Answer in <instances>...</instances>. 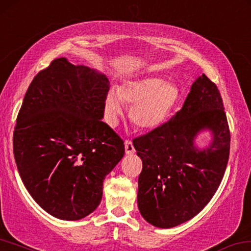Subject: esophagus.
<instances>
[{
    "mask_svg": "<svg viewBox=\"0 0 251 251\" xmlns=\"http://www.w3.org/2000/svg\"><path fill=\"white\" fill-rule=\"evenodd\" d=\"M125 148H126V155H132V153H134L133 145H132V142H131L130 140H126Z\"/></svg>",
    "mask_w": 251,
    "mask_h": 251,
    "instance_id": "esophagus-1",
    "label": "esophagus"
}]
</instances>
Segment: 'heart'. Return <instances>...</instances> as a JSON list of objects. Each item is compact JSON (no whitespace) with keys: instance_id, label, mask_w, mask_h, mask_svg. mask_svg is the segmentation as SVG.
<instances>
[{"instance_id":"heart-1","label":"heart","mask_w":251,"mask_h":251,"mask_svg":"<svg viewBox=\"0 0 251 251\" xmlns=\"http://www.w3.org/2000/svg\"><path fill=\"white\" fill-rule=\"evenodd\" d=\"M179 98L175 84L159 77L147 76L126 82L118 93L110 91L105 98V115L109 125L114 126L123 115V104L131 107V120L137 128L152 130L163 125Z\"/></svg>"}]
</instances>
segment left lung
<instances>
[{
    "label": "left lung",
    "instance_id": "8db88e82",
    "mask_svg": "<svg viewBox=\"0 0 251 251\" xmlns=\"http://www.w3.org/2000/svg\"><path fill=\"white\" fill-rule=\"evenodd\" d=\"M210 130L211 142L200 149L198 134ZM142 160L138 179V209L146 221L168 229L200 213L213 198L225 175L230 131L221 94L202 74L184 105L168 122L136 138Z\"/></svg>",
    "mask_w": 251,
    "mask_h": 251
}]
</instances>
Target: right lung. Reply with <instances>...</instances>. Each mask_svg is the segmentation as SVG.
<instances>
[{
    "instance_id": "add662e5",
    "label": "right lung",
    "mask_w": 251,
    "mask_h": 251,
    "mask_svg": "<svg viewBox=\"0 0 251 251\" xmlns=\"http://www.w3.org/2000/svg\"><path fill=\"white\" fill-rule=\"evenodd\" d=\"M107 77L61 57L38 73L13 134L23 184L52 217L76 221L101 203L104 178L125 155L122 139L102 121Z\"/></svg>"
}]
</instances>
